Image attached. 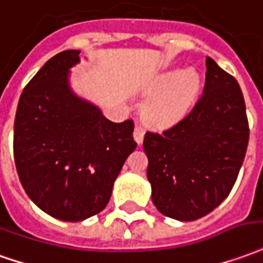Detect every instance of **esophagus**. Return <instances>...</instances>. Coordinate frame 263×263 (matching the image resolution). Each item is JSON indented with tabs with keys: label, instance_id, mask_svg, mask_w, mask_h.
Masks as SVG:
<instances>
[{
	"label": "esophagus",
	"instance_id": "34e87169",
	"mask_svg": "<svg viewBox=\"0 0 263 263\" xmlns=\"http://www.w3.org/2000/svg\"><path fill=\"white\" fill-rule=\"evenodd\" d=\"M144 135H145V129L141 125L135 126V129H134V139H135V142L138 145H142L144 142Z\"/></svg>",
	"mask_w": 263,
	"mask_h": 263
}]
</instances>
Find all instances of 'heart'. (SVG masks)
<instances>
[{
    "label": "heart",
    "instance_id": "heart-1",
    "mask_svg": "<svg viewBox=\"0 0 263 263\" xmlns=\"http://www.w3.org/2000/svg\"><path fill=\"white\" fill-rule=\"evenodd\" d=\"M198 88V78L191 71H168L158 75L148 87V92L154 95L144 104V118L157 128L175 125L188 114Z\"/></svg>",
    "mask_w": 263,
    "mask_h": 263
}]
</instances>
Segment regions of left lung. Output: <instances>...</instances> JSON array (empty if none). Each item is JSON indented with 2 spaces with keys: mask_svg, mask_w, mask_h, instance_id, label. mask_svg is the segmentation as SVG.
<instances>
[{
  "mask_svg": "<svg viewBox=\"0 0 263 263\" xmlns=\"http://www.w3.org/2000/svg\"><path fill=\"white\" fill-rule=\"evenodd\" d=\"M249 141L238 81L206 57V80L194 109L170 129L146 132L152 202L165 216L195 221L231 192Z\"/></svg>",
  "mask_w": 263,
  "mask_h": 263,
  "instance_id": "8db88e82",
  "label": "left lung"
}]
</instances>
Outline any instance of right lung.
Masks as SVG:
<instances>
[{"label":"right lung","instance_id":"right-lung-1","mask_svg":"<svg viewBox=\"0 0 263 263\" xmlns=\"http://www.w3.org/2000/svg\"><path fill=\"white\" fill-rule=\"evenodd\" d=\"M78 49L44 64L21 93L14 122V159L29 199L45 214L84 221L109 202L128 155L134 122H112L69 84Z\"/></svg>","mask_w":263,"mask_h":263}]
</instances>
